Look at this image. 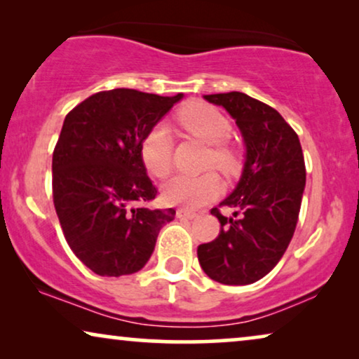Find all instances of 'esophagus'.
Returning a JSON list of instances; mask_svg holds the SVG:
<instances>
[{
	"instance_id": "esophagus-1",
	"label": "esophagus",
	"mask_w": 359,
	"mask_h": 359,
	"mask_svg": "<svg viewBox=\"0 0 359 359\" xmlns=\"http://www.w3.org/2000/svg\"><path fill=\"white\" fill-rule=\"evenodd\" d=\"M176 217H178V219H194V217H198V214H196L194 210L181 208V209L176 210Z\"/></svg>"
}]
</instances>
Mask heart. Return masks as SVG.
Wrapping results in <instances>:
<instances>
[{
    "label": "heart",
    "instance_id": "heart-1",
    "mask_svg": "<svg viewBox=\"0 0 359 359\" xmlns=\"http://www.w3.org/2000/svg\"><path fill=\"white\" fill-rule=\"evenodd\" d=\"M178 122L186 132L198 137L210 147L208 166H215L225 175L238 170L237 150L227 144L232 135V124L219 109L204 102H194L178 112ZM140 158L147 171L156 178H165L173 165V139L163 124L147 132L140 144ZM222 191L219 176L209 171L204 175H176L163 186L166 203L198 209L214 201Z\"/></svg>",
    "mask_w": 359,
    "mask_h": 359
}]
</instances>
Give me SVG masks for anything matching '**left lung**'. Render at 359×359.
Returning <instances> with one entry per match:
<instances>
[{
	"instance_id": "8db88e82",
	"label": "left lung",
	"mask_w": 359,
	"mask_h": 359,
	"mask_svg": "<svg viewBox=\"0 0 359 359\" xmlns=\"http://www.w3.org/2000/svg\"><path fill=\"white\" fill-rule=\"evenodd\" d=\"M204 100L225 107L237 122L247 160L237 188L219 204L235 208L234 217L210 209L220 232L199 245L198 259L214 281L245 286L266 276L291 242L306 186L302 147L276 109L245 93L205 95Z\"/></svg>"
}]
</instances>
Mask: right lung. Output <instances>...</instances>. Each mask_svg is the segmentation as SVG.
I'll return each mask as SVG.
<instances>
[{
  "label": "right lung",
  "mask_w": 359,
  "mask_h": 359,
  "mask_svg": "<svg viewBox=\"0 0 359 359\" xmlns=\"http://www.w3.org/2000/svg\"><path fill=\"white\" fill-rule=\"evenodd\" d=\"M183 95L100 91L68 112L52 158V194L72 252L100 276L137 273L175 209H149L156 188L140 144Z\"/></svg>",
  "instance_id": "obj_1"
}]
</instances>
